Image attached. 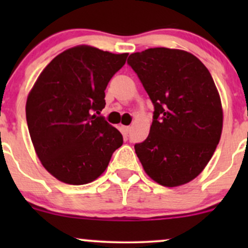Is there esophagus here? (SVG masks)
Wrapping results in <instances>:
<instances>
[{
	"mask_svg": "<svg viewBox=\"0 0 248 248\" xmlns=\"http://www.w3.org/2000/svg\"><path fill=\"white\" fill-rule=\"evenodd\" d=\"M122 132H124V134H127L130 132V127L129 126H122Z\"/></svg>",
	"mask_w": 248,
	"mask_h": 248,
	"instance_id": "obj_1",
	"label": "esophagus"
}]
</instances>
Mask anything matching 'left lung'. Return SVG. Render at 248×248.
Returning a JSON list of instances; mask_svg holds the SVG:
<instances>
[{"label": "left lung", "mask_w": 248, "mask_h": 248, "mask_svg": "<svg viewBox=\"0 0 248 248\" xmlns=\"http://www.w3.org/2000/svg\"><path fill=\"white\" fill-rule=\"evenodd\" d=\"M127 62L154 105L149 135L134 146L144 171L164 186L192 181L211 160L223 128L209 70L191 53L167 47L132 53Z\"/></svg>", "instance_id": "1"}]
</instances>
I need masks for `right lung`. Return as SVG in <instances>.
I'll list each match as a JSON object with an SVG mask.
<instances>
[{
  "instance_id": "obj_1",
  "label": "right lung",
  "mask_w": 248,
  "mask_h": 248,
  "mask_svg": "<svg viewBox=\"0 0 248 248\" xmlns=\"http://www.w3.org/2000/svg\"><path fill=\"white\" fill-rule=\"evenodd\" d=\"M127 56L72 47L50 62L29 93L25 113L31 141L43 166L59 181L72 186L94 181L124 143L100 112L108 82Z\"/></svg>"
}]
</instances>
